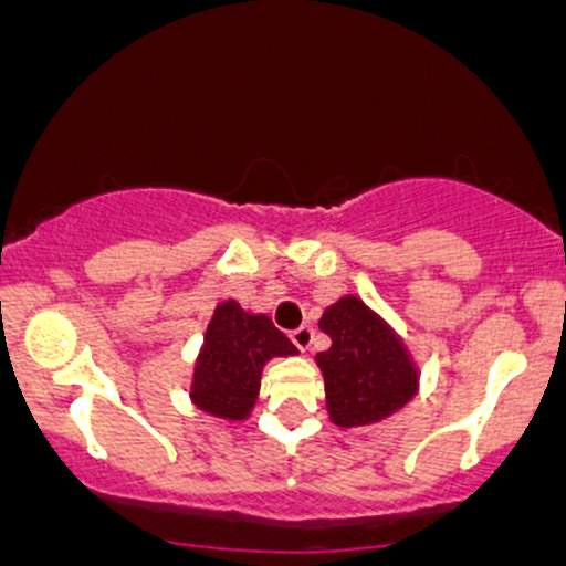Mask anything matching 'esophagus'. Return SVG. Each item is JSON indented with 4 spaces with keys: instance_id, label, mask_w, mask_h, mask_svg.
<instances>
[{
    "instance_id": "esophagus-1",
    "label": "esophagus",
    "mask_w": 566,
    "mask_h": 566,
    "mask_svg": "<svg viewBox=\"0 0 566 566\" xmlns=\"http://www.w3.org/2000/svg\"><path fill=\"white\" fill-rule=\"evenodd\" d=\"M290 337H292V343H295L297 348L308 350L311 343H314V327H311V324H301L297 329H292Z\"/></svg>"
}]
</instances>
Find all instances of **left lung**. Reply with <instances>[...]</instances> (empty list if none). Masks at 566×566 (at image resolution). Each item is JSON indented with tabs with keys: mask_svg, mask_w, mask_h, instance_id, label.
<instances>
[{
	"mask_svg": "<svg viewBox=\"0 0 566 566\" xmlns=\"http://www.w3.org/2000/svg\"><path fill=\"white\" fill-rule=\"evenodd\" d=\"M333 346L316 354L329 420L340 428L391 418L418 394V367L394 327L365 301L346 295L322 314Z\"/></svg>",
	"mask_w": 566,
	"mask_h": 566,
	"instance_id": "8db88e82",
	"label": "left lung"
}]
</instances>
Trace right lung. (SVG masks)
<instances>
[{
    "mask_svg": "<svg viewBox=\"0 0 566 566\" xmlns=\"http://www.w3.org/2000/svg\"><path fill=\"white\" fill-rule=\"evenodd\" d=\"M297 348L265 314L223 301L205 333L191 380V401L223 420H244L261 391L265 361L295 356Z\"/></svg>",
    "mask_w": 566,
    "mask_h": 566,
    "instance_id": "1",
    "label": "right lung"
}]
</instances>
